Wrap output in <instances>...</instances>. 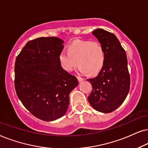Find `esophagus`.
Segmentation results:
<instances>
[{"label":"esophagus","instance_id":"1","mask_svg":"<svg viewBox=\"0 0 148 148\" xmlns=\"http://www.w3.org/2000/svg\"><path fill=\"white\" fill-rule=\"evenodd\" d=\"M77 78H78V81H79L80 82H81L82 81H83V80H84V78H81V77H80V76H78Z\"/></svg>","mask_w":148,"mask_h":148}]
</instances>
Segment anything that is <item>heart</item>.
<instances>
[{
  "label": "heart",
  "mask_w": 148,
  "mask_h": 148,
  "mask_svg": "<svg viewBox=\"0 0 148 148\" xmlns=\"http://www.w3.org/2000/svg\"><path fill=\"white\" fill-rule=\"evenodd\" d=\"M68 53L59 55L60 66L66 72H72L78 66V71L90 75L97 74L105 62V52L102 45L97 41L76 40L68 45Z\"/></svg>",
  "instance_id": "obj_1"
}]
</instances>
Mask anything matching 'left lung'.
<instances>
[{
    "mask_svg": "<svg viewBox=\"0 0 148 148\" xmlns=\"http://www.w3.org/2000/svg\"><path fill=\"white\" fill-rule=\"evenodd\" d=\"M105 52L103 68L93 78L87 80L92 90L88 101L95 110L110 113L125 101L130 89V75L125 51L114 34L97 29L92 32Z\"/></svg>",
    "mask_w": 148,
    "mask_h": 148,
    "instance_id": "left-lung-1",
    "label": "left lung"
}]
</instances>
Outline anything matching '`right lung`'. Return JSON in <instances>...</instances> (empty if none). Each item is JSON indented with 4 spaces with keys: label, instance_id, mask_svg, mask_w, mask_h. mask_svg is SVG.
<instances>
[{
    "label": "right lung",
    "instance_id": "1",
    "mask_svg": "<svg viewBox=\"0 0 148 148\" xmlns=\"http://www.w3.org/2000/svg\"><path fill=\"white\" fill-rule=\"evenodd\" d=\"M64 40L40 37L26 43L15 64V88L24 107L34 116L53 121L66 114L70 93L78 81L63 70L58 57Z\"/></svg>",
    "mask_w": 148,
    "mask_h": 148
}]
</instances>
